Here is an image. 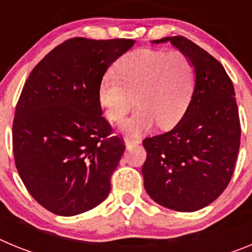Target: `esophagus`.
I'll list each match as a JSON object with an SVG mask.
<instances>
[{"mask_svg":"<svg viewBox=\"0 0 252 252\" xmlns=\"http://www.w3.org/2000/svg\"><path fill=\"white\" fill-rule=\"evenodd\" d=\"M124 141H125V145L131 146V145H137V144L140 142V140L139 139H133V137H130V136H125Z\"/></svg>","mask_w":252,"mask_h":252,"instance_id":"obj_1","label":"esophagus"}]
</instances>
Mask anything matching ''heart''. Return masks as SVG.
<instances>
[{
	"label": "heart",
	"instance_id": "b5f03b06",
	"mask_svg": "<svg viewBox=\"0 0 252 252\" xmlns=\"http://www.w3.org/2000/svg\"><path fill=\"white\" fill-rule=\"evenodd\" d=\"M116 74L107 73L98 87V101L110 121H121L130 110L132 98L139 107L121 130L137 136L153 128H170L183 117L192 98L194 69L180 51L139 49L124 55Z\"/></svg>",
	"mask_w": 252,
	"mask_h": 252
}]
</instances>
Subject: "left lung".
I'll list each match as a JSON object with an SVG mask.
<instances>
[{
	"instance_id": "1",
	"label": "left lung",
	"mask_w": 252,
	"mask_h": 252,
	"mask_svg": "<svg viewBox=\"0 0 252 252\" xmlns=\"http://www.w3.org/2000/svg\"><path fill=\"white\" fill-rule=\"evenodd\" d=\"M194 69L192 99L175 127L142 141L144 187L160 206L194 212L222 194L240 149L239 110L232 81L217 59L184 36H168Z\"/></svg>"
}]
</instances>
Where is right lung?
<instances>
[{
  "instance_id": "1",
  "label": "right lung",
  "mask_w": 252,
  "mask_h": 252,
  "mask_svg": "<svg viewBox=\"0 0 252 252\" xmlns=\"http://www.w3.org/2000/svg\"><path fill=\"white\" fill-rule=\"evenodd\" d=\"M133 44L69 39L45 55L22 88L12 125L15 164L29 193L55 215L87 212L110 194L125 145L102 116L98 87Z\"/></svg>"
}]
</instances>
